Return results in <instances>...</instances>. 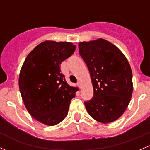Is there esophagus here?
Returning a JSON list of instances; mask_svg holds the SVG:
<instances>
[{
  "label": "esophagus",
  "instance_id": "1",
  "mask_svg": "<svg viewBox=\"0 0 150 150\" xmlns=\"http://www.w3.org/2000/svg\"><path fill=\"white\" fill-rule=\"evenodd\" d=\"M77 84H78V86H79V87H80V88H81V83L80 82V81H78V83H77Z\"/></svg>",
  "mask_w": 150,
  "mask_h": 150
}]
</instances>
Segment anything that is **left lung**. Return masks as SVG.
<instances>
[{"instance_id": "left-lung-1", "label": "left lung", "mask_w": 150, "mask_h": 150, "mask_svg": "<svg viewBox=\"0 0 150 150\" xmlns=\"http://www.w3.org/2000/svg\"><path fill=\"white\" fill-rule=\"evenodd\" d=\"M79 54L88 68L93 96L85 102L94 120L109 123L123 114L133 92L132 71L124 54L104 39L82 42Z\"/></svg>"}]
</instances>
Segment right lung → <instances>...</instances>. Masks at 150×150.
<instances>
[{
    "instance_id": "obj_1",
    "label": "right lung",
    "mask_w": 150,
    "mask_h": 150,
    "mask_svg": "<svg viewBox=\"0 0 150 150\" xmlns=\"http://www.w3.org/2000/svg\"><path fill=\"white\" fill-rule=\"evenodd\" d=\"M75 48L72 43L46 40L28 54L22 67L19 86L23 102L32 117L45 125L65 118L78 91L67 84L60 69Z\"/></svg>"
}]
</instances>
